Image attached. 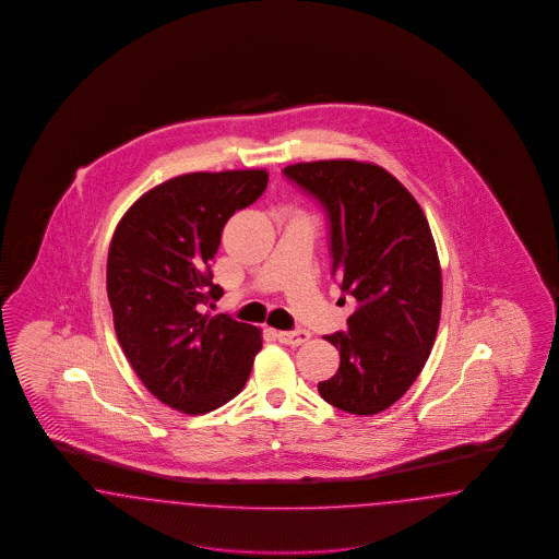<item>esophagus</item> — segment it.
I'll list each match as a JSON object with an SVG mask.
<instances>
[{
    "label": "esophagus",
    "mask_w": 559,
    "mask_h": 559,
    "mask_svg": "<svg viewBox=\"0 0 559 559\" xmlns=\"http://www.w3.org/2000/svg\"><path fill=\"white\" fill-rule=\"evenodd\" d=\"M276 336H278V341L285 343V345L299 347V345H304L306 341H310V336L312 335H310L308 331H278Z\"/></svg>",
    "instance_id": "34e87169"
}]
</instances>
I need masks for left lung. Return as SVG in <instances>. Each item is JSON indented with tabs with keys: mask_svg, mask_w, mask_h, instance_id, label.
<instances>
[{
	"mask_svg": "<svg viewBox=\"0 0 559 559\" xmlns=\"http://www.w3.org/2000/svg\"><path fill=\"white\" fill-rule=\"evenodd\" d=\"M285 175L324 203L333 276L358 301L347 333L326 336L341 364L318 391L343 412L374 416L402 400L437 338L443 278L430 226L379 164L318 159L290 164Z\"/></svg>",
	"mask_w": 559,
	"mask_h": 559,
	"instance_id": "1",
	"label": "left lung"
}]
</instances>
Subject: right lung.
Instances as JSON below:
<instances>
[{
	"instance_id": "right-lung-1",
	"label": "right lung",
	"mask_w": 559,
	"mask_h": 559,
	"mask_svg": "<svg viewBox=\"0 0 559 559\" xmlns=\"http://www.w3.org/2000/svg\"><path fill=\"white\" fill-rule=\"evenodd\" d=\"M264 168L164 180L124 212L108 251V299L118 343L145 389L173 409L207 414L241 393L262 329L201 312L226 221L258 200Z\"/></svg>"
}]
</instances>
